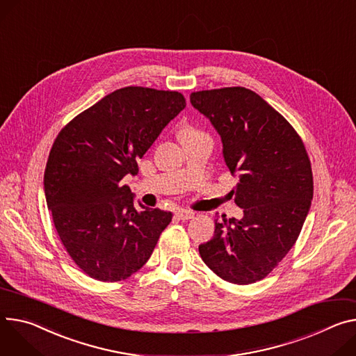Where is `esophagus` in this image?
<instances>
[{"mask_svg": "<svg viewBox=\"0 0 356 356\" xmlns=\"http://www.w3.org/2000/svg\"><path fill=\"white\" fill-rule=\"evenodd\" d=\"M176 217H177L179 220H190V218L195 217V213L188 211V210H177V211H176Z\"/></svg>", "mask_w": 356, "mask_h": 356, "instance_id": "obj_1", "label": "esophagus"}]
</instances>
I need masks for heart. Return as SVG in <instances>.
<instances>
[{"label": "heart", "instance_id": "b5f03b06", "mask_svg": "<svg viewBox=\"0 0 356 356\" xmlns=\"http://www.w3.org/2000/svg\"><path fill=\"white\" fill-rule=\"evenodd\" d=\"M193 134H199V132H196L195 129L190 127V126H183V127L180 129L179 136H180V138H184V136H188V135H193Z\"/></svg>", "mask_w": 356, "mask_h": 356}]
</instances>
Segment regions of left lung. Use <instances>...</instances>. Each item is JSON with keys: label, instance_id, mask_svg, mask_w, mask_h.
Here are the masks:
<instances>
[{"label": "left lung", "instance_id": "left-lung-1", "mask_svg": "<svg viewBox=\"0 0 356 356\" xmlns=\"http://www.w3.org/2000/svg\"><path fill=\"white\" fill-rule=\"evenodd\" d=\"M190 102L221 136L225 165L240 175L234 202L243 218L214 220V237L199 245L206 266L224 281L266 278L296 244L314 195L301 136L260 95L243 88L191 92Z\"/></svg>", "mask_w": 356, "mask_h": 356}]
</instances>
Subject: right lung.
I'll return each mask as SVG.
<instances>
[{
    "label": "right lung",
    "instance_id": "1",
    "mask_svg": "<svg viewBox=\"0 0 356 356\" xmlns=\"http://www.w3.org/2000/svg\"><path fill=\"white\" fill-rule=\"evenodd\" d=\"M186 108L176 90L118 89L60 129L51 147L45 197L56 233L90 278L118 282L139 271L173 214L140 204L120 181Z\"/></svg>",
    "mask_w": 356,
    "mask_h": 356
}]
</instances>
